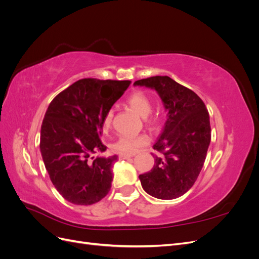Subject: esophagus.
<instances>
[{
    "label": "esophagus",
    "mask_w": 259,
    "mask_h": 259,
    "mask_svg": "<svg viewBox=\"0 0 259 259\" xmlns=\"http://www.w3.org/2000/svg\"><path fill=\"white\" fill-rule=\"evenodd\" d=\"M131 158H133V155H125V154H120L119 155V159L120 160H128Z\"/></svg>",
    "instance_id": "34e87169"
}]
</instances>
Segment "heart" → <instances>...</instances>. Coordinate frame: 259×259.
Segmentation results:
<instances>
[{
	"mask_svg": "<svg viewBox=\"0 0 259 259\" xmlns=\"http://www.w3.org/2000/svg\"><path fill=\"white\" fill-rule=\"evenodd\" d=\"M127 105L131 107L133 111H135L138 115L142 117H146L149 123H155L158 117L152 116L149 117V113L151 112L152 104L150 98L144 92L137 91L133 93L132 95L127 98ZM113 120V110L110 109L106 113L104 120H103V126L105 130L111 126ZM148 137L146 135H122L119 139L113 144V150L117 153L125 154V155H132L138 151L139 148H142L148 144Z\"/></svg>",
	"mask_w": 259,
	"mask_h": 259,
	"instance_id": "heart-1",
	"label": "heart"
}]
</instances>
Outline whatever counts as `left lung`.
Listing matches in <instances>:
<instances>
[{
  "label": "left lung",
  "mask_w": 259,
  "mask_h": 259,
  "mask_svg": "<svg viewBox=\"0 0 259 259\" xmlns=\"http://www.w3.org/2000/svg\"><path fill=\"white\" fill-rule=\"evenodd\" d=\"M135 86L154 90L167 111L159 139L153 149L154 165L139 175L143 189L161 200L182 197L197 180L210 143L209 115L202 99L169 76L138 80Z\"/></svg>",
  "instance_id": "1"
}]
</instances>
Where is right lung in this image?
<instances>
[{
  "instance_id": "obj_1",
  "label": "right lung",
  "mask_w": 259,
  "mask_h": 259,
  "mask_svg": "<svg viewBox=\"0 0 259 259\" xmlns=\"http://www.w3.org/2000/svg\"><path fill=\"white\" fill-rule=\"evenodd\" d=\"M131 81L82 79L59 93L50 104L41 126L40 150L57 191L76 205L104 199L111 188L116 155L101 143L103 120Z\"/></svg>"
}]
</instances>
